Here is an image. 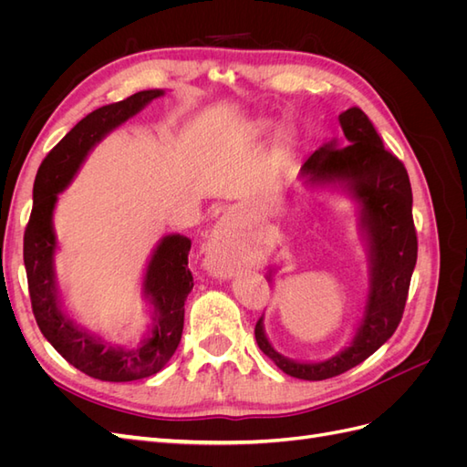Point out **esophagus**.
I'll return each instance as SVG.
<instances>
[{"label": "esophagus", "mask_w": 467, "mask_h": 467, "mask_svg": "<svg viewBox=\"0 0 467 467\" xmlns=\"http://www.w3.org/2000/svg\"><path fill=\"white\" fill-rule=\"evenodd\" d=\"M204 265L212 275L232 276L239 263V245L235 239L234 225L230 222H218L210 232L204 245Z\"/></svg>", "instance_id": "esophagus-1"}]
</instances>
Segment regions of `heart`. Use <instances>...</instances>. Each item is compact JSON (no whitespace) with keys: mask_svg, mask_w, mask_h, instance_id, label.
Listing matches in <instances>:
<instances>
[{"mask_svg":"<svg viewBox=\"0 0 467 467\" xmlns=\"http://www.w3.org/2000/svg\"><path fill=\"white\" fill-rule=\"evenodd\" d=\"M271 129H273V124L268 122V120H259V122H255V124L251 126V130L255 132V134H265V132H268Z\"/></svg>","mask_w":467,"mask_h":467,"instance_id":"b5f03b06","label":"heart"}]
</instances>
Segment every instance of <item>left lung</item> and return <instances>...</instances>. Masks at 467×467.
I'll return each mask as SVG.
<instances>
[{"label": "left lung", "mask_w": 467, "mask_h": 467, "mask_svg": "<svg viewBox=\"0 0 467 467\" xmlns=\"http://www.w3.org/2000/svg\"><path fill=\"white\" fill-rule=\"evenodd\" d=\"M338 122L343 144L331 140L316 150L302 165V177L309 185H338L357 201L360 230L368 245L370 288L350 345L323 362H298L278 355L265 335L263 317L257 321L259 348L282 372L300 379H327L374 355L398 329L417 263L413 192L405 165L384 148L374 124L358 107L341 112ZM266 278L273 280V271Z\"/></svg>", "instance_id": "1"}]
</instances>
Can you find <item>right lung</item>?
Instances as JSON below:
<instances>
[{"instance_id":"1","label":"right lung","mask_w":467,"mask_h":467,"mask_svg":"<svg viewBox=\"0 0 467 467\" xmlns=\"http://www.w3.org/2000/svg\"><path fill=\"white\" fill-rule=\"evenodd\" d=\"M163 89L134 93L81 119L40 163L33 187V212L23 239V259L31 306L40 333L78 370L103 381H132L158 374L173 357L185 323V300L194 282L189 268L191 239L165 235L148 263L142 294L153 306V327L136 345H112L67 317L54 273L56 242L52 216L58 194L72 182L88 153L122 122L138 115Z\"/></svg>"}]
</instances>
